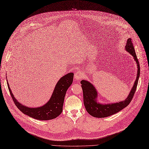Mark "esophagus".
Wrapping results in <instances>:
<instances>
[{
    "mask_svg": "<svg viewBox=\"0 0 149 149\" xmlns=\"http://www.w3.org/2000/svg\"><path fill=\"white\" fill-rule=\"evenodd\" d=\"M84 76V73L81 70H78L74 74V79L76 80V81H79L80 79L83 78Z\"/></svg>",
    "mask_w": 149,
    "mask_h": 149,
    "instance_id": "esophagus-1",
    "label": "esophagus"
}]
</instances>
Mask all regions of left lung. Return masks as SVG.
Returning a JSON list of instances; mask_svg holds the SVG:
<instances>
[{
	"label": "left lung",
	"instance_id": "left-lung-1",
	"mask_svg": "<svg viewBox=\"0 0 149 149\" xmlns=\"http://www.w3.org/2000/svg\"><path fill=\"white\" fill-rule=\"evenodd\" d=\"M125 48V50L128 51L134 57V59L136 61L137 65V69H138L137 70L136 78L133 87L132 88L128 97L125 100L115 102V103H110L107 104L99 103L97 100L98 97L97 91L94 85L85 80H82L81 82L83 90L84 102L85 109L90 115L93 117L98 118H106L120 111L130 103L134 95L140 77V64L137 59L134 45L132 43L131 38L128 39Z\"/></svg>",
	"mask_w": 149,
	"mask_h": 149
}]
</instances>
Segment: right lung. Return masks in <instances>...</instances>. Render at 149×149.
I'll list each match as a JSON object with an SVG mask.
<instances>
[{"mask_svg":"<svg viewBox=\"0 0 149 149\" xmlns=\"http://www.w3.org/2000/svg\"><path fill=\"white\" fill-rule=\"evenodd\" d=\"M73 75V73H69L61 77L56 84L52 96L48 102L43 106L36 108L26 107L19 102L12 93L8 81L7 84L14 103L21 111L35 119L48 120L56 118L61 113L65 93L72 84Z\"/></svg>","mask_w":149,"mask_h":149,"instance_id":"1","label":"right lung"}]
</instances>
